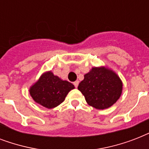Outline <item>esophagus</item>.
I'll return each mask as SVG.
<instances>
[{"instance_id": "obj_1", "label": "esophagus", "mask_w": 149, "mask_h": 149, "mask_svg": "<svg viewBox=\"0 0 149 149\" xmlns=\"http://www.w3.org/2000/svg\"><path fill=\"white\" fill-rule=\"evenodd\" d=\"M73 85H74L75 87H77V86H78V85H79V81H78V80L75 81L74 83H73Z\"/></svg>"}]
</instances>
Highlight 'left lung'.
I'll use <instances>...</instances> for the list:
<instances>
[{
	"mask_svg": "<svg viewBox=\"0 0 149 149\" xmlns=\"http://www.w3.org/2000/svg\"><path fill=\"white\" fill-rule=\"evenodd\" d=\"M78 90L84 94L89 105L103 110L111 107L119 99L122 83L113 71L104 67H94L84 75Z\"/></svg>",
	"mask_w": 149,
	"mask_h": 149,
	"instance_id": "1",
	"label": "left lung"
}]
</instances>
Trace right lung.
Here are the masks:
<instances>
[{
  "label": "right lung",
  "mask_w": 149,
  "mask_h": 149,
  "mask_svg": "<svg viewBox=\"0 0 149 149\" xmlns=\"http://www.w3.org/2000/svg\"><path fill=\"white\" fill-rule=\"evenodd\" d=\"M74 86L62 80L51 72H45L30 89V94L36 103L46 108H53L63 103Z\"/></svg>",
  "instance_id": "add662e5"
}]
</instances>
